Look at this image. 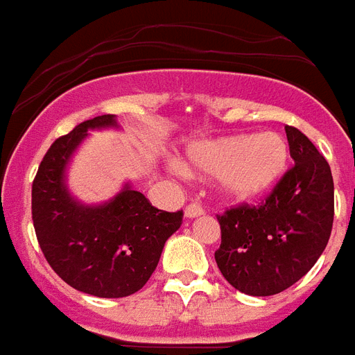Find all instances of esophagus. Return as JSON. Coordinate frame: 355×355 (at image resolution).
Masks as SVG:
<instances>
[{"instance_id": "1", "label": "esophagus", "mask_w": 355, "mask_h": 355, "mask_svg": "<svg viewBox=\"0 0 355 355\" xmlns=\"http://www.w3.org/2000/svg\"><path fill=\"white\" fill-rule=\"evenodd\" d=\"M205 212V209L200 205V203H196V201H192V203H189L185 209V216L187 218H198L201 216Z\"/></svg>"}]
</instances>
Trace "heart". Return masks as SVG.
<instances>
[{"mask_svg": "<svg viewBox=\"0 0 355 355\" xmlns=\"http://www.w3.org/2000/svg\"><path fill=\"white\" fill-rule=\"evenodd\" d=\"M189 164L201 174L218 175V185L227 198L257 200L271 192L284 178L290 164V144L280 133L203 141L189 146Z\"/></svg>", "mask_w": 355, "mask_h": 355, "instance_id": "obj_1", "label": "heart"}]
</instances>
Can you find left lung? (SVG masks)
<instances>
[{
  "label": "left lung",
  "instance_id": "8db88e82",
  "mask_svg": "<svg viewBox=\"0 0 355 355\" xmlns=\"http://www.w3.org/2000/svg\"><path fill=\"white\" fill-rule=\"evenodd\" d=\"M295 161L260 205H238L218 216L216 263L232 288L253 297L280 293L304 277L330 240L334 178L315 144L286 126Z\"/></svg>",
  "mask_w": 355,
  "mask_h": 355
}]
</instances>
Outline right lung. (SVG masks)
<instances>
[{"label":"right lung","mask_w":355,"mask_h":355,"mask_svg":"<svg viewBox=\"0 0 355 355\" xmlns=\"http://www.w3.org/2000/svg\"><path fill=\"white\" fill-rule=\"evenodd\" d=\"M101 128H117L115 115L84 121L51 144L33 181V223L45 260L64 282L119 299L148 282L183 211L155 209L130 183L102 205L76 201L65 185V168L87 130Z\"/></svg>","instance_id":"right-lung-1"}]
</instances>
